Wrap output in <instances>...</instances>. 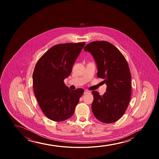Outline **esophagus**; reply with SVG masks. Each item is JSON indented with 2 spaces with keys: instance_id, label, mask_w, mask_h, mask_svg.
Returning a JSON list of instances; mask_svg holds the SVG:
<instances>
[{
  "instance_id": "34e87169",
  "label": "esophagus",
  "mask_w": 159,
  "mask_h": 159,
  "mask_svg": "<svg viewBox=\"0 0 159 159\" xmlns=\"http://www.w3.org/2000/svg\"><path fill=\"white\" fill-rule=\"evenodd\" d=\"M90 93H91V92L89 91H88V90H85V91H84V94H87Z\"/></svg>"
}]
</instances>
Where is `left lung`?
I'll use <instances>...</instances> for the list:
<instances>
[{
  "instance_id": "8db88e82",
  "label": "left lung",
  "mask_w": 159,
  "mask_h": 159,
  "mask_svg": "<svg viewBox=\"0 0 159 159\" xmlns=\"http://www.w3.org/2000/svg\"><path fill=\"white\" fill-rule=\"evenodd\" d=\"M93 57L98 78L104 79L107 92L100 96L96 91L92 110L95 117L104 123H112L122 117L131 95L130 72L124 56L110 42H92L84 48Z\"/></svg>"
}]
</instances>
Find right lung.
Returning <instances> with one entry per match:
<instances>
[{"label":"right lung","instance_id":"right-lung-1","mask_svg":"<svg viewBox=\"0 0 159 159\" xmlns=\"http://www.w3.org/2000/svg\"><path fill=\"white\" fill-rule=\"evenodd\" d=\"M85 42L57 44L38 61L33 75L35 97L44 114L50 120L61 122L74 113L84 89H70L63 81L85 46Z\"/></svg>","mask_w":159,"mask_h":159}]
</instances>
